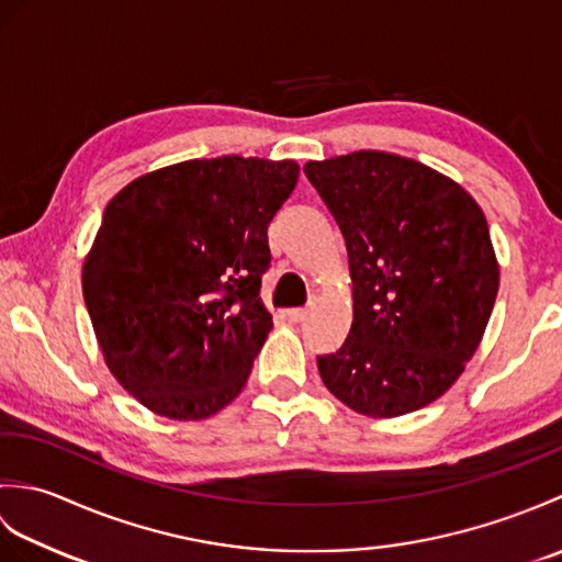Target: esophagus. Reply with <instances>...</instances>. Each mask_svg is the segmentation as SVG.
Listing matches in <instances>:
<instances>
[{
    "instance_id": "esophagus-1",
    "label": "esophagus",
    "mask_w": 562,
    "mask_h": 562,
    "mask_svg": "<svg viewBox=\"0 0 562 562\" xmlns=\"http://www.w3.org/2000/svg\"><path fill=\"white\" fill-rule=\"evenodd\" d=\"M288 318L292 321V324H302V321L308 318V308H290Z\"/></svg>"
}]
</instances>
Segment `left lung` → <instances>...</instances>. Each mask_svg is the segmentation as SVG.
<instances>
[{"instance_id": "left-lung-1", "label": "left lung", "mask_w": 562, "mask_h": 562, "mask_svg": "<svg viewBox=\"0 0 562 562\" xmlns=\"http://www.w3.org/2000/svg\"><path fill=\"white\" fill-rule=\"evenodd\" d=\"M304 173L340 226L352 280V326L318 357L321 379L367 417L425 408L461 376L495 306L499 262L481 205L432 166L379 149Z\"/></svg>"}]
</instances>
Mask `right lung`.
I'll use <instances>...</instances> for the list:
<instances>
[{"instance_id":"obj_1","label":"right lung","mask_w":562,"mask_h":562,"mask_svg":"<svg viewBox=\"0 0 562 562\" xmlns=\"http://www.w3.org/2000/svg\"><path fill=\"white\" fill-rule=\"evenodd\" d=\"M296 178L292 159H190L105 205L81 292L105 364L147 411L205 420L246 386L272 330L268 224Z\"/></svg>"}]
</instances>
